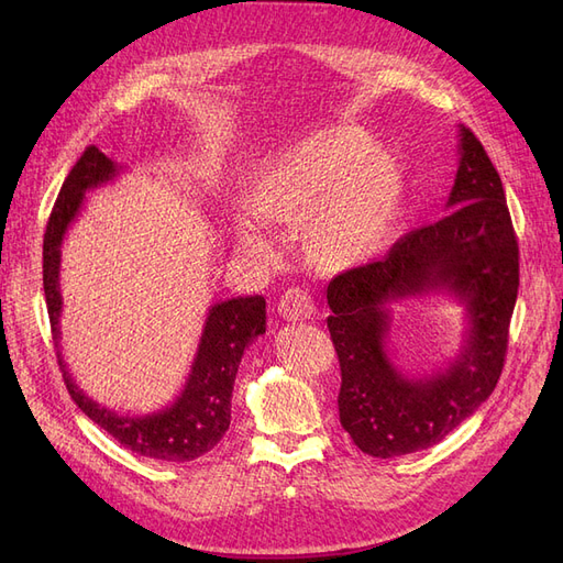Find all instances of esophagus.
Listing matches in <instances>:
<instances>
[{
	"mask_svg": "<svg viewBox=\"0 0 563 563\" xmlns=\"http://www.w3.org/2000/svg\"><path fill=\"white\" fill-rule=\"evenodd\" d=\"M279 314L286 321H302L314 314V300L302 288H288V291L279 300Z\"/></svg>",
	"mask_w": 563,
	"mask_h": 563,
	"instance_id": "obj_1",
	"label": "esophagus"
}]
</instances>
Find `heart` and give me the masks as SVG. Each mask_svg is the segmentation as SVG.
I'll return each instance as SVG.
<instances>
[{
  "instance_id": "heart-1",
  "label": "heart",
  "mask_w": 563,
  "mask_h": 563,
  "mask_svg": "<svg viewBox=\"0 0 563 563\" xmlns=\"http://www.w3.org/2000/svg\"><path fill=\"white\" fill-rule=\"evenodd\" d=\"M401 174L368 133L333 126L288 147L255 176L246 192L251 216L263 225L300 230L314 267L340 272L378 255L395 230ZM244 253L267 258L269 244L251 220L234 225Z\"/></svg>"
}]
</instances>
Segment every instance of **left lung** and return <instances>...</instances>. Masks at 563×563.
Here are the masks:
<instances>
[{
    "label": "left lung",
    "mask_w": 563,
    "mask_h": 563,
    "mask_svg": "<svg viewBox=\"0 0 563 563\" xmlns=\"http://www.w3.org/2000/svg\"><path fill=\"white\" fill-rule=\"evenodd\" d=\"M449 213L408 232L383 261L329 282L327 319L340 362V424L364 453L395 457L439 444L496 389L519 291V244L503 180L460 126ZM451 292L466 305L464 345L444 372L408 379L390 364L389 301Z\"/></svg>",
    "instance_id": "left-lung-1"
}]
</instances>
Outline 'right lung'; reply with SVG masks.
I'll list each match as a JSON object with an SVG mask.
<instances>
[{
  "instance_id": "right-lung-1",
  "label": "right lung",
  "mask_w": 563,
  "mask_h": 563,
  "mask_svg": "<svg viewBox=\"0 0 563 563\" xmlns=\"http://www.w3.org/2000/svg\"><path fill=\"white\" fill-rule=\"evenodd\" d=\"M122 166H117L98 147L89 145L67 174L54 211L48 216L44 232V296L54 333V345L63 380L75 404L96 424L110 432L129 451L164 460V463H187L209 453L230 428V401L236 368L244 350L255 338L265 333V298L246 296L213 305L203 323L197 356L190 376L172 406L157 413L119 416L100 406L84 389L77 387L60 354V246L65 232L75 223L84 203V195L93 187L112 180Z\"/></svg>"
}]
</instances>
